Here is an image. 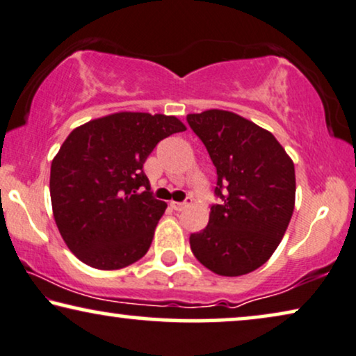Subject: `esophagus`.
<instances>
[{
  "label": "esophagus",
  "instance_id": "34e87169",
  "mask_svg": "<svg viewBox=\"0 0 356 356\" xmlns=\"http://www.w3.org/2000/svg\"><path fill=\"white\" fill-rule=\"evenodd\" d=\"M187 202H171V208L174 211H182V209L187 207Z\"/></svg>",
  "mask_w": 356,
  "mask_h": 356
}]
</instances>
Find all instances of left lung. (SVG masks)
Instances as JSON below:
<instances>
[{"label": "left lung", "mask_w": 356, "mask_h": 356, "mask_svg": "<svg viewBox=\"0 0 356 356\" xmlns=\"http://www.w3.org/2000/svg\"><path fill=\"white\" fill-rule=\"evenodd\" d=\"M187 122L208 149L218 182L208 226L190 234L195 258L219 276H242L271 258L295 204V168L276 137L238 114L209 109Z\"/></svg>", "instance_id": "left-lung-1"}]
</instances>
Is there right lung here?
Listing matches in <instances>:
<instances>
[{"mask_svg":"<svg viewBox=\"0 0 356 356\" xmlns=\"http://www.w3.org/2000/svg\"><path fill=\"white\" fill-rule=\"evenodd\" d=\"M174 116L116 113L74 129L51 163L49 193L61 237L80 261L121 269L148 252L168 204L149 192L143 163Z\"/></svg>","mask_w":356,"mask_h":356,"instance_id":"right-lung-1","label":"right lung"}]
</instances>
